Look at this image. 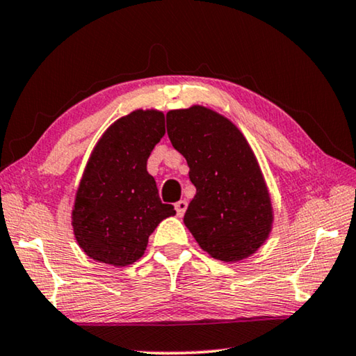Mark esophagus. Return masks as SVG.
Listing matches in <instances>:
<instances>
[{
  "mask_svg": "<svg viewBox=\"0 0 356 356\" xmlns=\"http://www.w3.org/2000/svg\"><path fill=\"white\" fill-rule=\"evenodd\" d=\"M186 207H188V202H186L185 200L176 202V212H177V215L182 216L186 212Z\"/></svg>",
  "mask_w": 356,
  "mask_h": 356,
  "instance_id": "34e87169",
  "label": "esophagus"
}]
</instances>
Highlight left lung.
<instances>
[{
    "mask_svg": "<svg viewBox=\"0 0 356 356\" xmlns=\"http://www.w3.org/2000/svg\"><path fill=\"white\" fill-rule=\"evenodd\" d=\"M196 195L184 222L204 251L225 262L252 254L272 229V204L256 156L231 120L204 106L166 114Z\"/></svg>",
    "mask_w": 356,
    "mask_h": 356,
    "instance_id": "left-lung-1",
    "label": "left lung"
}]
</instances>
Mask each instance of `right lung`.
<instances>
[{
  "mask_svg": "<svg viewBox=\"0 0 356 356\" xmlns=\"http://www.w3.org/2000/svg\"><path fill=\"white\" fill-rule=\"evenodd\" d=\"M163 135V113L138 110L116 120L94 147L72 213L76 242L89 257L116 267L134 264L159 222L176 215L147 172Z\"/></svg>",
  "mask_w": 356,
  "mask_h": 356,
  "instance_id": "right-lung-1",
  "label": "right lung"
}]
</instances>
